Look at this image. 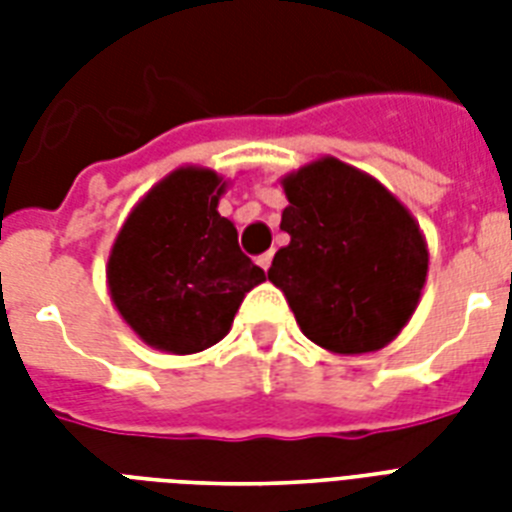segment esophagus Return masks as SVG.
I'll return each instance as SVG.
<instances>
[{"label": "esophagus", "mask_w": 512, "mask_h": 512, "mask_svg": "<svg viewBox=\"0 0 512 512\" xmlns=\"http://www.w3.org/2000/svg\"><path fill=\"white\" fill-rule=\"evenodd\" d=\"M271 260H273V252H265V255L257 257V265H260L263 271H268V268H271Z\"/></svg>", "instance_id": "34e87169"}]
</instances>
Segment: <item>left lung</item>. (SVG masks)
Here are the masks:
<instances>
[{"label": "left lung", "mask_w": 512, "mask_h": 512, "mask_svg": "<svg viewBox=\"0 0 512 512\" xmlns=\"http://www.w3.org/2000/svg\"><path fill=\"white\" fill-rule=\"evenodd\" d=\"M287 209L268 279L303 335L335 353L385 348L412 319L428 276L420 225L374 177L332 156L284 177Z\"/></svg>", "instance_id": "obj_1"}]
</instances>
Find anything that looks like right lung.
<instances>
[{"mask_svg":"<svg viewBox=\"0 0 512 512\" xmlns=\"http://www.w3.org/2000/svg\"><path fill=\"white\" fill-rule=\"evenodd\" d=\"M223 188L212 170L183 167L146 193L116 236L111 300L154 348L185 356L215 345L244 295L265 281L217 212Z\"/></svg>","mask_w":512,"mask_h":512,"instance_id":"add662e5","label":"right lung"}]
</instances>
